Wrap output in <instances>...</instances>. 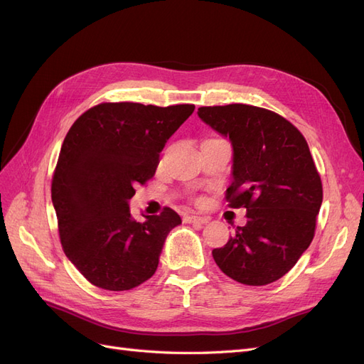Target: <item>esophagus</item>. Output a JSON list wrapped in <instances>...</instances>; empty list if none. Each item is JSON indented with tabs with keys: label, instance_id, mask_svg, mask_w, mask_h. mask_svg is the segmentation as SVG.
I'll list each match as a JSON object with an SVG mask.
<instances>
[{
	"label": "esophagus",
	"instance_id": "esophagus-1",
	"mask_svg": "<svg viewBox=\"0 0 364 364\" xmlns=\"http://www.w3.org/2000/svg\"><path fill=\"white\" fill-rule=\"evenodd\" d=\"M185 223H194V225H206L208 218L199 217V215H186L185 217Z\"/></svg>",
	"mask_w": 364,
	"mask_h": 364
}]
</instances>
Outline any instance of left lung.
Returning a JSON list of instances; mask_svg holds the SVG:
<instances>
[{
  "label": "left lung",
  "instance_id": "1",
  "mask_svg": "<svg viewBox=\"0 0 364 364\" xmlns=\"http://www.w3.org/2000/svg\"><path fill=\"white\" fill-rule=\"evenodd\" d=\"M197 115L232 146L230 208H246L217 266L246 285H266L287 273L311 245L322 205V182L310 149L290 121L249 105L203 106Z\"/></svg>",
  "mask_w": 364,
  "mask_h": 364
}]
</instances>
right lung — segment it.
Masks as SVG:
<instances>
[{
    "label": "right lung",
    "mask_w": 364,
    "mask_h": 364,
    "mask_svg": "<svg viewBox=\"0 0 364 364\" xmlns=\"http://www.w3.org/2000/svg\"><path fill=\"white\" fill-rule=\"evenodd\" d=\"M193 112L194 105L102 103L65 136L51 200L65 255L97 287L130 290L156 272L165 240L182 220L165 208L139 223L129 200L135 185L155 174L159 153Z\"/></svg>",
    "instance_id": "add662e5"
}]
</instances>
